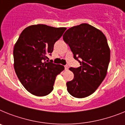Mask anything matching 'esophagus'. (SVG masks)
<instances>
[{
  "instance_id": "obj_1",
  "label": "esophagus",
  "mask_w": 125,
  "mask_h": 125,
  "mask_svg": "<svg viewBox=\"0 0 125 125\" xmlns=\"http://www.w3.org/2000/svg\"><path fill=\"white\" fill-rule=\"evenodd\" d=\"M64 68L65 70H68V69H69V66H68V65H66V66H64Z\"/></svg>"
}]
</instances>
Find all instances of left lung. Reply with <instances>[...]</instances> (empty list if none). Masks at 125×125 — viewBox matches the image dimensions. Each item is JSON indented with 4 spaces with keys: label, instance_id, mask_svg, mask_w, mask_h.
Masks as SVG:
<instances>
[{
    "label": "left lung",
    "instance_id": "1",
    "mask_svg": "<svg viewBox=\"0 0 125 125\" xmlns=\"http://www.w3.org/2000/svg\"><path fill=\"white\" fill-rule=\"evenodd\" d=\"M74 58L80 66L70 68L73 80L66 83L71 95L83 98L91 95L105 78L110 61V50L104 34L88 24L71 27L63 35Z\"/></svg>",
    "mask_w": 125,
    "mask_h": 125
}]
</instances>
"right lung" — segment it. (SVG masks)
<instances>
[{
    "mask_svg": "<svg viewBox=\"0 0 125 125\" xmlns=\"http://www.w3.org/2000/svg\"><path fill=\"white\" fill-rule=\"evenodd\" d=\"M66 30L44 24L32 25L23 30L14 46V69L19 79L34 95L44 96L53 90L56 77L64 69L49 62L48 55Z\"/></svg>",
    "mask_w": 125,
    "mask_h": 125,
    "instance_id": "1",
    "label": "right lung"
}]
</instances>
